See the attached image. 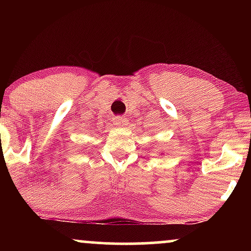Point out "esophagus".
Listing matches in <instances>:
<instances>
[{
    "label": "esophagus",
    "mask_w": 251,
    "mask_h": 251,
    "mask_svg": "<svg viewBox=\"0 0 251 251\" xmlns=\"http://www.w3.org/2000/svg\"><path fill=\"white\" fill-rule=\"evenodd\" d=\"M113 123L116 124L117 126H119V127H125V126L127 125L128 120L125 119L124 117H116L113 118Z\"/></svg>",
    "instance_id": "1"
}]
</instances>
